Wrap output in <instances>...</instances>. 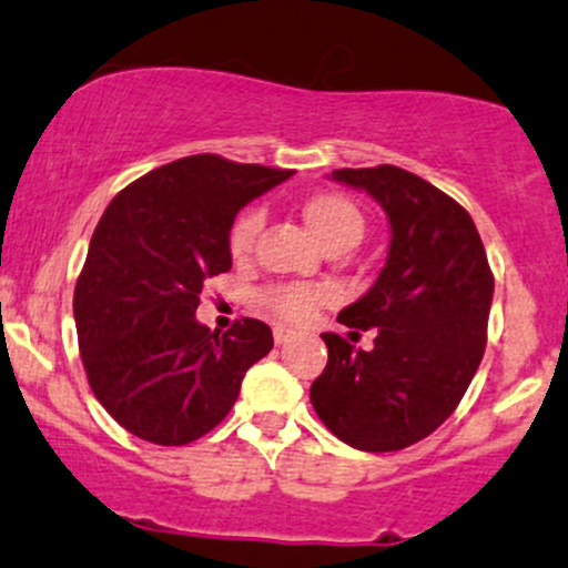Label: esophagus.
Instances as JSON below:
<instances>
[{"instance_id": "esophagus-1", "label": "esophagus", "mask_w": 568, "mask_h": 568, "mask_svg": "<svg viewBox=\"0 0 568 568\" xmlns=\"http://www.w3.org/2000/svg\"><path fill=\"white\" fill-rule=\"evenodd\" d=\"M292 338H295V331H290V327H284V325L273 327V341H276L278 346L286 344V341H292Z\"/></svg>"}]
</instances>
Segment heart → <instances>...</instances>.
I'll return each instance as SVG.
<instances>
[{"label": "heart", "mask_w": 568, "mask_h": 568, "mask_svg": "<svg viewBox=\"0 0 568 568\" xmlns=\"http://www.w3.org/2000/svg\"><path fill=\"white\" fill-rule=\"evenodd\" d=\"M303 222L308 224L311 233L325 248L333 246H355L363 237L365 222L363 213L349 197L338 192H314L303 200L301 205ZM262 227V216L257 211H246L235 219L233 230H230L227 246L235 260H243L254 246ZM331 297L325 286L314 284H286V286H271L260 295V306L271 311L273 316L284 322H306L314 316V311Z\"/></svg>", "instance_id": "obj_1"}]
</instances>
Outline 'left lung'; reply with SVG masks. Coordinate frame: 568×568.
I'll use <instances>...</instances> for the list:
<instances>
[{"instance_id": "obj_1", "label": "left lung", "mask_w": 568, "mask_h": 568, "mask_svg": "<svg viewBox=\"0 0 568 568\" xmlns=\"http://www.w3.org/2000/svg\"><path fill=\"white\" fill-rule=\"evenodd\" d=\"M389 219L379 278L338 314L376 327L374 349L322 333L327 365L311 404L333 436L363 453H395L430 436L460 404L487 344L493 273L474 219L442 189L395 164L333 170Z\"/></svg>"}]
</instances>
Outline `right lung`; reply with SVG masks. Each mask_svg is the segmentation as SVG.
<instances>
[{
    "instance_id": "add662e5",
    "label": "right lung",
    "mask_w": 568,
    "mask_h": 568,
    "mask_svg": "<svg viewBox=\"0 0 568 568\" xmlns=\"http://www.w3.org/2000/svg\"><path fill=\"white\" fill-rule=\"evenodd\" d=\"M290 175L194 154L132 181L102 213L72 311L91 389L132 436L162 447L205 436L273 349L265 322L246 316L219 335L194 311L205 278L233 267L237 211Z\"/></svg>"
}]
</instances>
